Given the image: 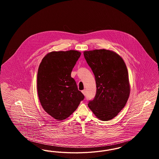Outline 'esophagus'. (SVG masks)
I'll list each match as a JSON object with an SVG mask.
<instances>
[{
	"label": "esophagus",
	"mask_w": 159,
	"mask_h": 159,
	"mask_svg": "<svg viewBox=\"0 0 159 159\" xmlns=\"http://www.w3.org/2000/svg\"><path fill=\"white\" fill-rule=\"evenodd\" d=\"M82 92L83 93V94L84 95V96H85V95H86V91L85 89H84V90L82 91Z\"/></svg>",
	"instance_id": "34e87169"
}]
</instances>
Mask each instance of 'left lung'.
Listing matches in <instances>:
<instances>
[{
    "label": "left lung",
    "mask_w": 159,
    "mask_h": 159,
    "mask_svg": "<svg viewBox=\"0 0 159 159\" xmlns=\"http://www.w3.org/2000/svg\"><path fill=\"white\" fill-rule=\"evenodd\" d=\"M84 57L95 76L97 91L88 107L99 119H113L126 105L130 93L128 72L121 57L113 51H84Z\"/></svg>",
    "instance_id": "8db88e82"
}]
</instances>
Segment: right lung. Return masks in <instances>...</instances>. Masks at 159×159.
Segmentation results:
<instances>
[{"label": "right lung", "mask_w": 159, "mask_h": 159, "mask_svg": "<svg viewBox=\"0 0 159 159\" xmlns=\"http://www.w3.org/2000/svg\"><path fill=\"white\" fill-rule=\"evenodd\" d=\"M79 51H53L42 59L38 69L39 98L44 110L57 120H64L77 108L84 96L71 73L80 57Z\"/></svg>", "instance_id": "right-lung-1"}]
</instances>
